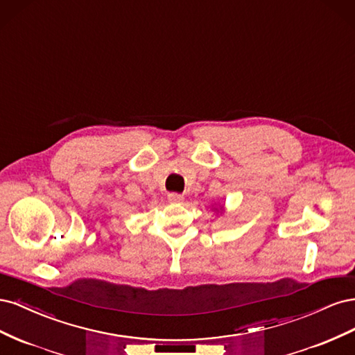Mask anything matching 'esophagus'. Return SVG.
Returning a JSON list of instances; mask_svg holds the SVG:
<instances>
[{"label":"esophagus","instance_id":"obj_1","mask_svg":"<svg viewBox=\"0 0 355 355\" xmlns=\"http://www.w3.org/2000/svg\"><path fill=\"white\" fill-rule=\"evenodd\" d=\"M167 198H168L170 202H182V201H184V196L176 194V192H171V194L167 196Z\"/></svg>","mask_w":355,"mask_h":355}]
</instances>
